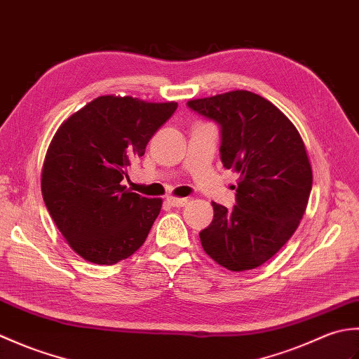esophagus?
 <instances>
[{
    "mask_svg": "<svg viewBox=\"0 0 359 359\" xmlns=\"http://www.w3.org/2000/svg\"><path fill=\"white\" fill-rule=\"evenodd\" d=\"M168 203L172 205L175 208H180V207H185L188 203L187 197H168Z\"/></svg>",
    "mask_w": 359,
    "mask_h": 359,
    "instance_id": "esophagus-1",
    "label": "esophagus"
}]
</instances>
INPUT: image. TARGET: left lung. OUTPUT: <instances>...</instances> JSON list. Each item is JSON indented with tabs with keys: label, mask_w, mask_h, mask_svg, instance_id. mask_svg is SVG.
<instances>
[{
	"label": "left lung",
	"mask_w": 359,
	"mask_h": 359,
	"mask_svg": "<svg viewBox=\"0 0 359 359\" xmlns=\"http://www.w3.org/2000/svg\"><path fill=\"white\" fill-rule=\"evenodd\" d=\"M220 129V160L239 172L236 205L212 202V222L199 233L212 261L231 271L269 261L296 231L311 191V166L294 125L248 90L189 100Z\"/></svg>",
	"instance_id": "left-lung-1"
}]
</instances>
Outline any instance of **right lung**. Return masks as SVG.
Masks as SVG:
<instances>
[{
  "label": "right lung",
  "mask_w": 359,
  "mask_h": 359,
  "mask_svg": "<svg viewBox=\"0 0 359 359\" xmlns=\"http://www.w3.org/2000/svg\"><path fill=\"white\" fill-rule=\"evenodd\" d=\"M177 103L103 95L58 128L46 152L41 193L50 217L75 253L114 265L134 255L162 208L129 193L121 180Z\"/></svg>",
  "instance_id": "1"
}]
</instances>
